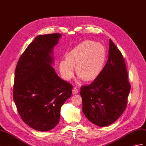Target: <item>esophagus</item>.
<instances>
[{
  "label": "esophagus",
  "instance_id": "1",
  "mask_svg": "<svg viewBox=\"0 0 146 146\" xmlns=\"http://www.w3.org/2000/svg\"><path fill=\"white\" fill-rule=\"evenodd\" d=\"M72 91H73V94H77L78 93V91L79 90H78V89L77 88L75 87V88H74Z\"/></svg>",
  "mask_w": 146,
  "mask_h": 146
}]
</instances>
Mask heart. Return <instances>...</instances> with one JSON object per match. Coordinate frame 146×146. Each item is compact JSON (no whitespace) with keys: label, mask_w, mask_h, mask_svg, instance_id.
Instances as JSON below:
<instances>
[{"label":"heart","mask_w":146,"mask_h":146,"mask_svg":"<svg viewBox=\"0 0 146 146\" xmlns=\"http://www.w3.org/2000/svg\"><path fill=\"white\" fill-rule=\"evenodd\" d=\"M106 60V49L100 43L84 40L66 54L61 60L59 68L63 78L69 80L73 76L74 66L80 78L86 81L94 80L102 72Z\"/></svg>","instance_id":"b5f03b06"}]
</instances>
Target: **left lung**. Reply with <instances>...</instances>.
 Segmentation results:
<instances>
[{
  "label": "left lung",
  "mask_w": 146,
  "mask_h": 146,
  "mask_svg": "<svg viewBox=\"0 0 146 146\" xmlns=\"http://www.w3.org/2000/svg\"><path fill=\"white\" fill-rule=\"evenodd\" d=\"M100 75L89 85L81 88L83 112L94 124H113L126 110L131 85L122 53L110 39L109 55Z\"/></svg>",
  "instance_id": "left-lung-1"
}]
</instances>
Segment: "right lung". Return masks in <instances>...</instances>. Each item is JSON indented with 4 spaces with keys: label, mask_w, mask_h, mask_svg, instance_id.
<instances>
[{
    "label": "right lung",
    "mask_w": 146,
    "mask_h": 146,
    "mask_svg": "<svg viewBox=\"0 0 146 146\" xmlns=\"http://www.w3.org/2000/svg\"><path fill=\"white\" fill-rule=\"evenodd\" d=\"M60 33L37 36L18 61L13 98L20 117L33 129L48 131L60 121L62 105L72 85L57 75L52 65Z\"/></svg>",
    "instance_id": "obj_1"
}]
</instances>
